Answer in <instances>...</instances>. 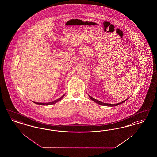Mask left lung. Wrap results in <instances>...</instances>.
<instances>
[{
  "label": "left lung",
  "instance_id": "left-lung-1",
  "mask_svg": "<svg viewBox=\"0 0 157 157\" xmlns=\"http://www.w3.org/2000/svg\"><path fill=\"white\" fill-rule=\"evenodd\" d=\"M89 98H90L93 100V101H94L95 103H98V104H100V105H104V106H109V107H114V106H117V105H118L119 104H122L123 103H124V101H126L128 98H127L126 100H124V101H122V102H121V103H117V104H108V103H103V102H101V101H98V100H96V99H95V98H92L90 96H89Z\"/></svg>",
  "mask_w": 157,
  "mask_h": 157
}]
</instances>
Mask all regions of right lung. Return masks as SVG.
I'll list each match as a JSON object with an SVG mask.
<instances>
[{
  "label": "right lung",
  "mask_w": 157,
  "mask_h": 157,
  "mask_svg": "<svg viewBox=\"0 0 157 157\" xmlns=\"http://www.w3.org/2000/svg\"><path fill=\"white\" fill-rule=\"evenodd\" d=\"M65 96V94H64L62 97H61V98H59V99H57L56 100H54L53 101H52V102H49V103H36V102H33L34 103H35V104H39V105H52V104H54L56 103H57V102H58V101H60L63 97Z\"/></svg>",
  "instance_id": "add662e5"
}]
</instances>
